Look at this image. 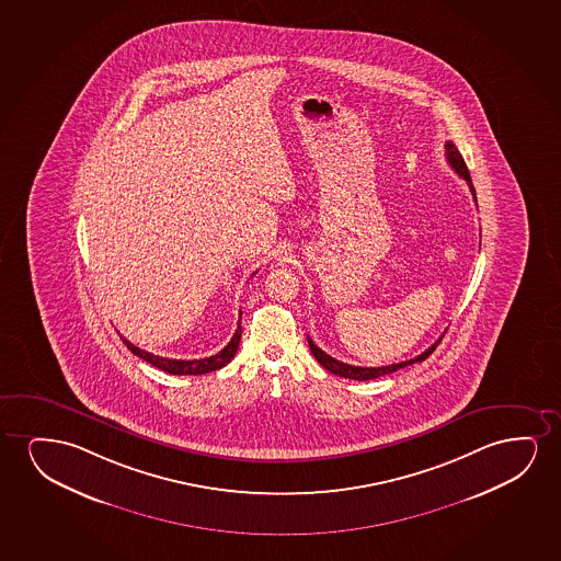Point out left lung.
Returning <instances> with one entry per match:
<instances>
[{
    "label": "left lung",
    "mask_w": 561,
    "mask_h": 561,
    "mask_svg": "<svg viewBox=\"0 0 561 561\" xmlns=\"http://www.w3.org/2000/svg\"><path fill=\"white\" fill-rule=\"evenodd\" d=\"M446 159H448V164L456 170V174L458 176L463 178L469 185V192L473 195V199H476V187L471 184V176H469L468 167H466V161H463V157H461L460 151H458V147L454 146L453 141H446L445 144ZM440 339L435 341V345H431L425 353L420 354V356H415V358H410L407 362H399V364H391V366H381V368H360V366H351V364H345V362H339L330 356V354L323 353L320 346H316L314 341L308 337V346H310V353L314 354L316 360L322 364L323 368L331 371V374H335V376L346 377V379H354V381H369V379H376V377L387 376V374H392V371H397L400 368H407L410 364H414V362H422L430 356L435 348H437L438 343H440Z\"/></svg>",
    "instance_id": "left-lung-1"
}]
</instances>
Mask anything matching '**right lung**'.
Instances as JSON below:
<instances>
[{
	"instance_id": "1",
	"label": "right lung",
	"mask_w": 561,
	"mask_h": 561,
	"mask_svg": "<svg viewBox=\"0 0 561 561\" xmlns=\"http://www.w3.org/2000/svg\"><path fill=\"white\" fill-rule=\"evenodd\" d=\"M124 345L130 348L131 353L139 356L141 360L149 362L154 368L169 371L172 376H201V374H208V371H216V369L224 368L228 362L238 353L239 341H241V316H239L238 330L233 333L230 343L224 346L220 353L208 358H201V360H174V358H162V356H154V354L146 353L138 346L131 345L128 339H124Z\"/></svg>"
}]
</instances>
